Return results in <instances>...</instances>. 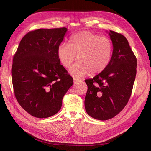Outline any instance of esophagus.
<instances>
[{"mask_svg": "<svg viewBox=\"0 0 151 151\" xmlns=\"http://www.w3.org/2000/svg\"><path fill=\"white\" fill-rule=\"evenodd\" d=\"M73 79H74V83H79V82L81 81V79L76 76H73Z\"/></svg>", "mask_w": 151, "mask_h": 151, "instance_id": "obj_1", "label": "esophagus"}]
</instances>
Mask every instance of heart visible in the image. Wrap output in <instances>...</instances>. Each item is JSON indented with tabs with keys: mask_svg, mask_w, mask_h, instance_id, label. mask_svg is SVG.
<instances>
[{
	"mask_svg": "<svg viewBox=\"0 0 151 151\" xmlns=\"http://www.w3.org/2000/svg\"><path fill=\"white\" fill-rule=\"evenodd\" d=\"M113 51L111 40L106 36L83 31L73 35L70 43H62L57 50L62 65L69 68L78 57L79 61L70 72L77 76H84L90 72L96 74L103 72L110 62Z\"/></svg>",
	"mask_w": 151,
	"mask_h": 151,
	"instance_id": "1",
	"label": "heart"
}]
</instances>
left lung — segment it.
Segmentation results:
<instances>
[{
  "mask_svg": "<svg viewBox=\"0 0 151 151\" xmlns=\"http://www.w3.org/2000/svg\"><path fill=\"white\" fill-rule=\"evenodd\" d=\"M113 53L105 69L88 85L84 105L87 113L99 120L115 116L126 106L132 94L137 72V58L128 40L122 34L109 31Z\"/></svg>",
  "mask_w": 151,
  "mask_h": 151,
  "instance_id": "1",
  "label": "left lung"
}]
</instances>
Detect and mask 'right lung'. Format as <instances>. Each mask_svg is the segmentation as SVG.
I'll use <instances>...</instances> for the list:
<instances>
[{
	"label": "right lung",
	"instance_id": "1",
	"mask_svg": "<svg viewBox=\"0 0 151 151\" xmlns=\"http://www.w3.org/2000/svg\"><path fill=\"white\" fill-rule=\"evenodd\" d=\"M66 28L39 29L22 38L13 57L12 80L17 101L31 115L52 116L62 107L72 77L60 64L57 50Z\"/></svg>",
	"mask_w": 151,
	"mask_h": 151
}]
</instances>
